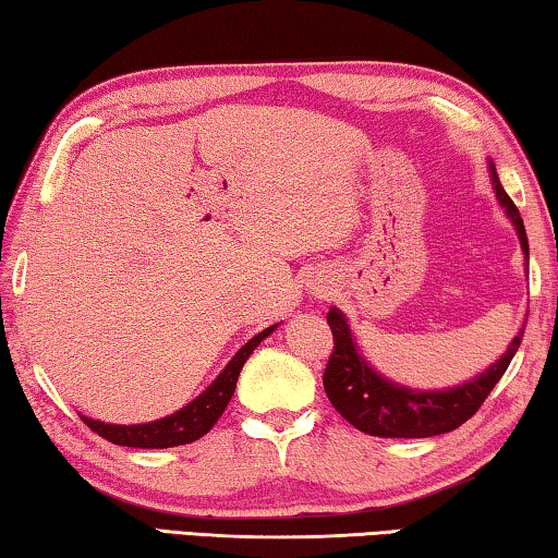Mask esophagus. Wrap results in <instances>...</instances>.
<instances>
[{
    "mask_svg": "<svg viewBox=\"0 0 558 558\" xmlns=\"http://www.w3.org/2000/svg\"><path fill=\"white\" fill-rule=\"evenodd\" d=\"M327 292H329V286H317V292H315V295H319V298H325V295H327Z\"/></svg>",
    "mask_w": 558,
    "mask_h": 558,
    "instance_id": "1",
    "label": "esophagus"
}]
</instances>
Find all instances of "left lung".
I'll return each instance as SVG.
<instances>
[{"instance_id":"8db88e82","label":"left lung","mask_w":558,"mask_h":558,"mask_svg":"<svg viewBox=\"0 0 558 558\" xmlns=\"http://www.w3.org/2000/svg\"><path fill=\"white\" fill-rule=\"evenodd\" d=\"M487 169L497 202L505 209L509 223L514 226L519 245L529 263L522 216L499 184L493 159L487 162ZM327 323L335 335V352L329 356L323 376L327 399L332 401L344 421L376 438H430L462 426L483 405L495 384L502 379L524 337V329H519L507 352L485 372H480L475 379L450 386V389H411V386L386 379L366 362L342 310L329 307Z\"/></svg>"}]
</instances>
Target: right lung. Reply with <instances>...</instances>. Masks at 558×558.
<instances>
[{
  "label": "right lung",
  "mask_w": 558,
  "mask_h": 558,
  "mask_svg": "<svg viewBox=\"0 0 558 558\" xmlns=\"http://www.w3.org/2000/svg\"><path fill=\"white\" fill-rule=\"evenodd\" d=\"M276 329L278 325H270L256 337H251L248 342H245L239 352L231 356V362L223 366V372L216 376V379L206 386L194 401H189L179 411L165 415V418L132 423V426L96 421V418H88V415H81V418L90 430H96L98 436L125 448H174V446H186V442L199 440L214 428V423L221 418L226 405H229L245 359L253 354V349H256L263 339L276 332Z\"/></svg>",
  "instance_id": "right-lung-1"
}]
</instances>
